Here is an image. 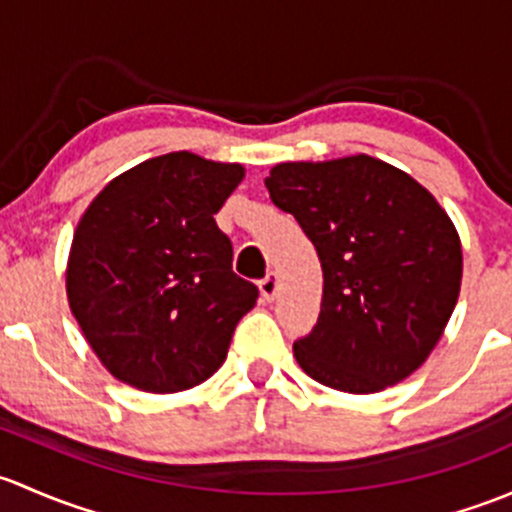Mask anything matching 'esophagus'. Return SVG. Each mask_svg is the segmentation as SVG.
Wrapping results in <instances>:
<instances>
[{
	"label": "esophagus",
	"mask_w": 512,
	"mask_h": 512,
	"mask_svg": "<svg viewBox=\"0 0 512 512\" xmlns=\"http://www.w3.org/2000/svg\"><path fill=\"white\" fill-rule=\"evenodd\" d=\"M258 288H261V295L263 300H273V295L278 291V276L276 273H266V278H263L261 283H258Z\"/></svg>",
	"instance_id": "obj_1"
}]
</instances>
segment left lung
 Returning a JSON list of instances; mask_svg holds the SVG:
<instances>
[{"label":"left lung","instance_id":"obj_1","mask_svg":"<svg viewBox=\"0 0 512 512\" xmlns=\"http://www.w3.org/2000/svg\"><path fill=\"white\" fill-rule=\"evenodd\" d=\"M323 266L315 328L293 342L305 374L370 394L429 357L461 291V241L416 179L370 155L283 162L266 177Z\"/></svg>","mask_w":512,"mask_h":512}]
</instances>
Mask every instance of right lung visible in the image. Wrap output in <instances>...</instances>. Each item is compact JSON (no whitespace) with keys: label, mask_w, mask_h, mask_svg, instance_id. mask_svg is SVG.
<instances>
[{"label":"right lung","mask_w":512,"mask_h":512,"mask_svg":"<svg viewBox=\"0 0 512 512\" xmlns=\"http://www.w3.org/2000/svg\"><path fill=\"white\" fill-rule=\"evenodd\" d=\"M241 179V165L170 152L115 177L78 221L68 303L113 377L182 392L226 360L258 298L214 221Z\"/></svg>","instance_id":"1"}]
</instances>
